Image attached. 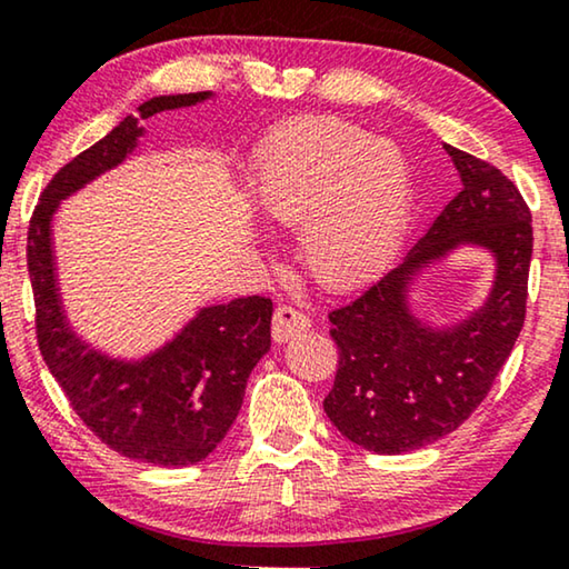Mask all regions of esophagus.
<instances>
[{"instance_id":"1","label":"esophagus","mask_w":569,"mask_h":569,"mask_svg":"<svg viewBox=\"0 0 569 569\" xmlns=\"http://www.w3.org/2000/svg\"><path fill=\"white\" fill-rule=\"evenodd\" d=\"M310 318L302 313L300 308L295 306H279L274 310V321H271V333H274V341H287L290 337H298V333L308 331Z\"/></svg>"}]
</instances>
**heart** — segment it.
<instances>
[{
	"label": "heart",
	"mask_w": 569,
	"mask_h": 569,
	"mask_svg": "<svg viewBox=\"0 0 569 569\" xmlns=\"http://www.w3.org/2000/svg\"><path fill=\"white\" fill-rule=\"evenodd\" d=\"M411 193L415 173L401 147L339 119L284 127L256 170L261 214L277 228H302V259L326 287L378 271L399 243Z\"/></svg>",
	"instance_id": "obj_1"
}]
</instances>
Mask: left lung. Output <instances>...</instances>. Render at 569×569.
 Listing matches in <instances>:
<instances>
[{
  "mask_svg": "<svg viewBox=\"0 0 569 569\" xmlns=\"http://www.w3.org/2000/svg\"><path fill=\"white\" fill-rule=\"evenodd\" d=\"M446 152L461 173V191L399 267L329 310L339 365L323 399L326 417L372 453H407L458 430L492 391L526 321L531 209L492 162L450 144ZM461 242L498 256L496 290L456 330L419 327L406 308V282L422 262Z\"/></svg>",
  "mask_w": 569,
  "mask_h": 569,
  "instance_id": "1",
  "label": "left lung"
}]
</instances>
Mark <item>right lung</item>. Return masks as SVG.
<instances>
[{
  "mask_svg": "<svg viewBox=\"0 0 569 569\" xmlns=\"http://www.w3.org/2000/svg\"><path fill=\"white\" fill-rule=\"evenodd\" d=\"M207 96H162L139 106V116H127L111 134L57 170L28 228L36 339L43 362L69 407L100 442L152 466L199 463L228 435L243 403L246 380L271 347V298L253 295L204 308L144 362L108 360L88 352L67 329L53 279L49 224L59 199L127 158L144 131V119Z\"/></svg>",
  "mask_w": 569,
  "mask_h": 569,
  "instance_id": "add662e5",
  "label": "right lung"
}]
</instances>
